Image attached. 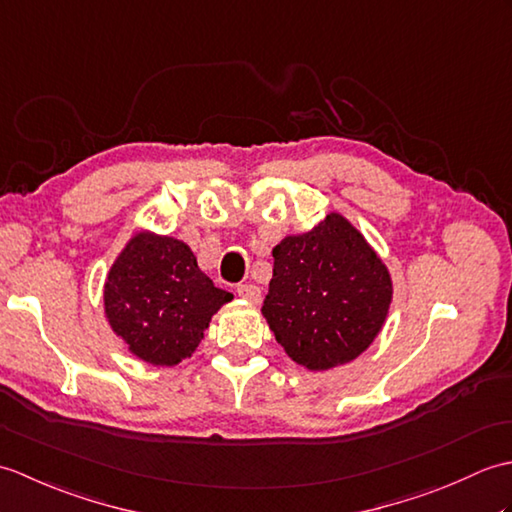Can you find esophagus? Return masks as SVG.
Returning a JSON list of instances; mask_svg holds the SVG:
<instances>
[{"label": "esophagus", "instance_id": "esophagus-1", "mask_svg": "<svg viewBox=\"0 0 512 512\" xmlns=\"http://www.w3.org/2000/svg\"><path fill=\"white\" fill-rule=\"evenodd\" d=\"M235 290L239 297L250 303H259V299H262V290H259L255 284H239Z\"/></svg>", "mask_w": 512, "mask_h": 512}]
</instances>
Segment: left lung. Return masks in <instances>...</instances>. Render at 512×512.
<instances>
[{
  "label": "left lung",
  "instance_id": "left-lung-1",
  "mask_svg": "<svg viewBox=\"0 0 512 512\" xmlns=\"http://www.w3.org/2000/svg\"><path fill=\"white\" fill-rule=\"evenodd\" d=\"M262 312L292 361L319 372L350 363L376 339L391 279L365 237L339 213L273 248Z\"/></svg>",
  "mask_w": 512,
  "mask_h": 512
}]
</instances>
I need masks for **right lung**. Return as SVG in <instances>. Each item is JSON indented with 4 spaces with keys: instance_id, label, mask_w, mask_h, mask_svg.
Instances as JSON below:
<instances>
[{
    "instance_id": "obj_1",
    "label": "right lung",
    "mask_w": 512,
    "mask_h": 512,
    "mask_svg": "<svg viewBox=\"0 0 512 512\" xmlns=\"http://www.w3.org/2000/svg\"><path fill=\"white\" fill-rule=\"evenodd\" d=\"M233 295L215 288L187 244L140 233L105 281L112 330L151 365H178L193 354L213 314Z\"/></svg>"
}]
</instances>
